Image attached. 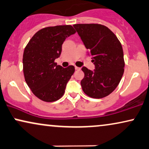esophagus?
<instances>
[{"instance_id":"34e87169","label":"esophagus","mask_w":149,"mask_h":149,"mask_svg":"<svg viewBox=\"0 0 149 149\" xmlns=\"http://www.w3.org/2000/svg\"><path fill=\"white\" fill-rule=\"evenodd\" d=\"M74 68H75V70H79L81 69L80 68H79V67H77V66H75Z\"/></svg>"}]
</instances>
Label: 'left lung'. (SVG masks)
Instances as JSON below:
<instances>
[{"instance_id": "8db88e82", "label": "left lung", "mask_w": 149, "mask_h": 149, "mask_svg": "<svg viewBox=\"0 0 149 149\" xmlns=\"http://www.w3.org/2000/svg\"><path fill=\"white\" fill-rule=\"evenodd\" d=\"M92 59L94 70L82 67L83 91L94 98L105 97L116 88L124 73V54L120 42L107 26L98 24L73 25Z\"/></svg>"}]
</instances>
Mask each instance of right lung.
<instances>
[{
	"mask_svg": "<svg viewBox=\"0 0 149 149\" xmlns=\"http://www.w3.org/2000/svg\"><path fill=\"white\" fill-rule=\"evenodd\" d=\"M75 33L70 25L44 28L32 37L24 49L22 63L25 81L42 100L55 101L64 94L74 67L63 68L55 60L61 55L65 40Z\"/></svg>",
	"mask_w": 149,
	"mask_h": 149,
	"instance_id": "1",
	"label": "right lung"
}]
</instances>
